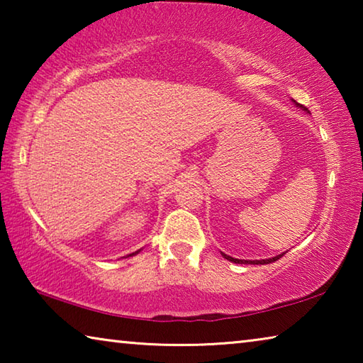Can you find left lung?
Listing matches in <instances>:
<instances>
[{
  "mask_svg": "<svg viewBox=\"0 0 363 363\" xmlns=\"http://www.w3.org/2000/svg\"><path fill=\"white\" fill-rule=\"evenodd\" d=\"M298 106H299V104H298ZM299 107L306 110V107H303V106H299ZM284 255H285V253H284ZM284 255H279V256H275V257H270V259H262V261H243V259H235V257H232V256H227V255H224V253H223V256L225 257V259H229V261L235 262V264H269V262H274V261L280 259V257L284 256Z\"/></svg>",
  "mask_w": 363,
  "mask_h": 363,
  "instance_id": "obj_1",
  "label": "left lung"
}]
</instances>
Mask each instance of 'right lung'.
Listing matches in <instances>:
<instances>
[{
  "instance_id": "obj_1",
  "label": "right lung",
  "mask_w": 363,
  "mask_h": 363,
  "mask_svg": "<svg viewBox=\"0 0 363 363\" xmlns=\"http://www.w3.org/2000/svg\"><path fill=\"white\" fill-rule=\"evenodd\" d=\"M133 255H134V253H133ZM133 255H128V256H133Z\"/></svg>"
}]
</instances>
